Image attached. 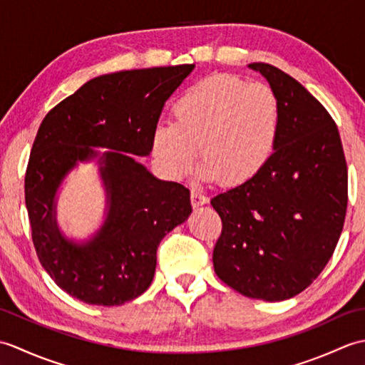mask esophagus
<instances>
[{
	"label": "esophagus",
	"mask_w": 365,
	"mask_h": 365,
	"mask_svg": "<svg viewBox=\"0 0 365 365\" xmlns=\"http://www.w3.org/2000/svg\"><path fill=\"white\" fill-rule=\"evenodd\" d=\"M191 204H192V207H199V205L208 204V197L204 195L202 191L191 190Z\"/></svg>",
	"instance_id": "34e87169"
}]
</instances>
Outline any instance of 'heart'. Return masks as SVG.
Wrapping results in <instances>:
<instances>
[{
	"instance_id": "1",
	"label": "heart",
	"mask_w": 365,
	"mask_h": 365,
	"mask_svg": "<svg viewBox=\"0 0 365 365\" xmlns=\"http://www.w3.org/2000/svg\"><path fill=\"white\" fill-rule=\"evenodd\" d=\"M173 111L174 122H161L153 130L152 153L175 178L195 168L199 146L205 180L250 182L273 158L282 133L276 92L234 75H212L192 84Z\"/></svg>"
}]
</instances>
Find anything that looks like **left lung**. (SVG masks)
I'll list each match as a JSON object with an SVG mask.
<instances>
[{"mask_svg": "<svg viewBox=\"0 0 365 365\" xmlns=\"http://www.w3.org/2000/svg\"><path fill=\"white\" fill-rule=\"evenodd\" d=\"M282 106L279 145L252 180L215 196L222 221L215 273L247 298L284 301L311 285L342 234L348 174L336 122L302 84L265 63Z\"/></svg>", "mask_w": 365, "mask_h": 365, "instance_id": "left-lung-1", "label": "left lung"}]
</instances>
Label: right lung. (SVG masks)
<instances>
[{"label": "right lung", "mask_w": 365, "mask_h": 365, "mask_svg": "<svg viewBox=\"0 0 365 365\" xmlns=\"http://www.w3.org/2000/svg\"><path fill=\"white\" fill-rule=\"evenodd\" d=\"M195 64L102 75L45 115L31 149L25 200L42 267L73 298L120 306L143 294L155 274L166 234L191 213L190 190L153 177L136 157L152 152V133L166 100ZM94 146L108 150L100 154ZM97 159L107 192V218L75 242L60 232L56 195L78 162Z\"/></svg>", "instance_id": "obj_1"}]
</instances>
